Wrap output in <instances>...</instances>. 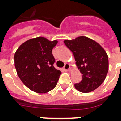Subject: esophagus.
<instances>
[{
  "instance_id": "esophagus-1",
  "label": "esophagus",
  "mask_w": 121,
  "mask_h": 121,
  "mask_svg": "<svg viewBox=\"0 0 121 121\" xmlns=\"http://www.w3.org/2000/svg\"><path fill=\"white\" fill-rule=\"evenodd\" d=\"M65 71H68L70 69V65L69 63H65L64 67H63Z\"/></svg>"
}]
</instances>
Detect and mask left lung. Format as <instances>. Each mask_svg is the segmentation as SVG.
I'll return each instance as SVG.
<instances>
[{
    "label": "left lung",
    "instance_id": "obj_1",
    "mask_svg": "<svg viewBox=\"0 0 121 121\" xmlns=\"http://www.w3.org/2000/svg\"><path fill=\"white\" fill-rule=\"evenodd\" d=\"M72 52L82 80L74 84L82 93H89L99 87L105 79L108 70V58L105 51L91 39L81 36L75 40H64Z\"/></svg>",
    "mask_w": 121,
    "mask_h": 121
}]
</instances>
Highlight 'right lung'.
I'll return each mask as SVG.
<instances>
[{
	"label": "right lung",
	"instance_id": "obj_1",
	"mask_svg": "<svg viewBox=\"0 0 121 121\" xmlns=\"http://www.w3.org/2000/svg\"><path fill=\"white\" fill-rule=\"evenodd\" d=\"M57 40L39 37L26 41L14 54V65L22 82L32 91L46 93L56 87L61 71L53 66L52 49Z\"/></svg>",
	"mask_w": 121,
	"mask_h": 121
}]
</instances>
